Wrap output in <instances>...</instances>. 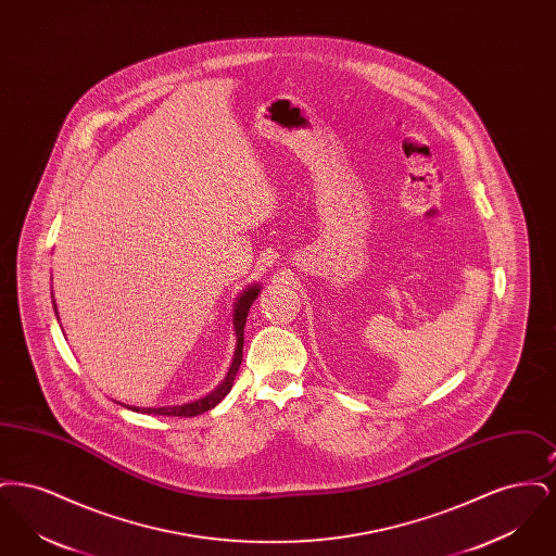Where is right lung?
<instances>
[{"label": "right lung", "mask_w": 556, "mask_h": 556, "mask_svg": "<svg viewBox=\"0 0 556 556\" xmlns=\"http://www.w3.org/2000/svg\"><path fill=\"white\" fill-rule=\"evenodd\" d=\"M258 291L261 286L254 283L250 288L241 291L233 304V331H236V354H233V361H231V367L227 370L225 379L212 390L208 396L200 397V400H193V402H187L181 406H160V408H139V406H127L131 410L137 413H146V415H162V417H195V415H202L206 410L214 408L223 397L227 396L233 388V381H236V375H238L239 365H241V354H243V327H245V318H248V311L250 306L254 304V300L258 298ZM53 311H55V302H53ZM58 315V311H55ZM60 320V318H58Z\"/></svg>", "instance_id": "right-lung-1"}]
</instances>
